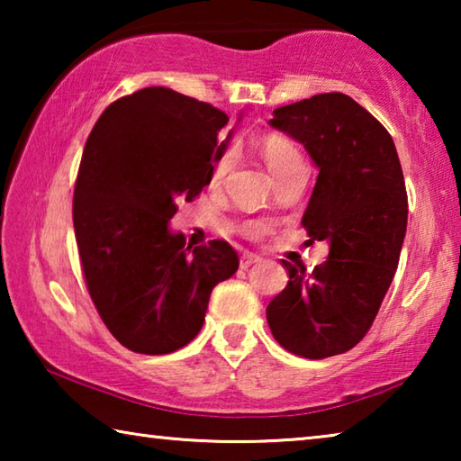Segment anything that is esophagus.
<instances>
[{
  "label": "esophagus",
  "instance_id": "1",
  "mask_svg": "<svg viewBox=\"0 0 461 461\" xmlns=\"http://www.w3.org/2000/svg\"><path fill=\"white\" fill-rule=\"evenodd\" d=\"M262 258H260V256L258 254H244V256H241V260H240V268H249V267H252V264H258Z\"/></svg>",
  "mask_w": 461,
  "mask_h": 461
}]
</instances>
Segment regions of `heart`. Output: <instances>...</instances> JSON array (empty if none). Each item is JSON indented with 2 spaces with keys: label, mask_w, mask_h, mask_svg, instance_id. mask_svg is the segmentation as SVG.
Here are the masks:
<instances>
[{
  "label": "heart",
  "mask_w": 461,
  "mask_h": 461,
  "mask_svg": "<svg viewBox=\"0 0 461 461\" xmlns=\"http://www.w3.org/2000/svg\"><path fill=\"white\" fill-rule=\"evenodd\" d=\"M260 154H262L264 162L268 165L270 173L275 175V178L278 175L286 173V170H291V168L305 167L299 148H296L293 142H288V140L280 138V136L264 138V142L260 144ZM230 167H231V154H223L221 158L215 162L213 173H212V183L220 185L225 178V175L230 173ZM252 231L260 233V228H254Z\"/></svg>",
  "instance_id": "heart-1"
}]
</instances>
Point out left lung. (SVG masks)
<instances>
[{
	"label": "left lung",
	"mask_w": 461,
	"mask_h": 461,
	"mask_svg": "<svg viewBox=\"0 0 461 461\" xmlns=\"http://www.w3.org/2000/svg\"><path fill=\"white\" fill-rule=\"evenodd\" d=\"M270 126L303 144L317 167L303 228L330 256L313 270L283 260L285 291L268 303L275 339L321 360L352 349L374 323L407 233V189L393 138L343 93L278 107Z\"/></svg>",
	"instance_id": "1"
}]
</instances>
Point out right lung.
Listing matches in <instances>:
<instances>
[{
    "instance_id": "obj_1",
    "label": "right lung",
    "mask_w": 461,
    "mask_h": 461,
    "mask_svg": "<svg viewBox=\"0 0 461 461\" xmlns=\"http://www.w3.org/2000/svg\"><path fill=\"white\" fill-rule=\"evenodd\" d=\"M213 105L167 87L113 101L93 126L75 185L73 225L89 294L107 330L138 354H170L205 321L213 286L238 270L228 241L186 246L178 201L212 183L230 144Z\"/></svg>"
}]
</instances>
